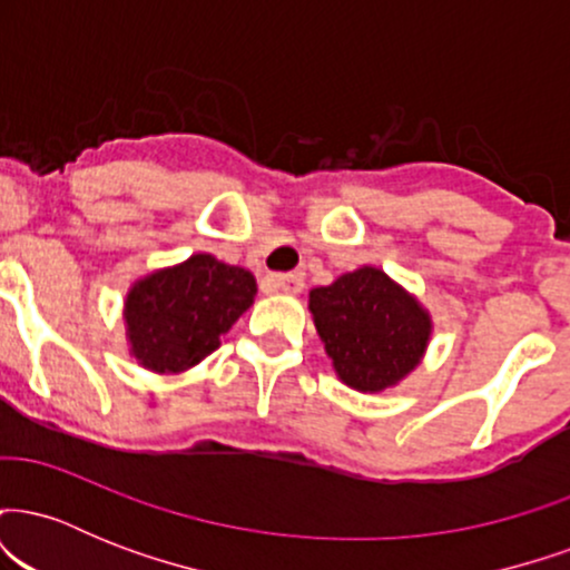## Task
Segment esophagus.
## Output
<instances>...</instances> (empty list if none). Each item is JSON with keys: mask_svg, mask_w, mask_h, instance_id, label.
Listing matches in <instances>:
<instances>
[{"mask_svg": "<svg viewBox=\"0 0 570 570\" xmlns=\"http://www.w3.org/2000/svg\"><path fill=\"white\" fill-rule=\"evenodd\" d=\"M299 286H303V284H299ZM299 286H286V289H292V292H299Z\"/></svg>", "mask_w": 570, "mask_h": 570, "instance_id": "34e87169", "label": "esophagus"}]
</instances>
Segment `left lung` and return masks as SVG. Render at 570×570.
<instances>
[{"label":"left lung","mask_w":570,"mask_h":570,"mask_svg":"<svg viewBox=\"0 0 570 570\" xmlns=\"http://www.w3.org/2000/svg\"><path fill=\"white\" fill-rule=\"evenodd\" d=\"M257 281L238 265L198 252L136 281L126 299L130 351L147 370L195 367L254 303Z\"/></svg>","instance_id":"8db88e82"}]
</instances>
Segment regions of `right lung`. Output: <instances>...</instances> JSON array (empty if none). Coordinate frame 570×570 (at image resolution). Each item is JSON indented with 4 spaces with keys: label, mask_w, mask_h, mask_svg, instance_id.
<instances>
[{
    "label": "right lung",
    "mask_w": 570,
    "mask_h": 570,
    "mask_svg": "<svg viewBox=\"0 0 570 570\" xmlns=\"http://www.w3.org/2000/svg\"><path fill=\"white\" fill-rule=\"evenodd\" d=\"M311 313L340 381L356 391L399 383L429 345V313L377 267L313 289Z\"/></svg>",
    "instance_id": "right-lung-1"
}]
</instances>
